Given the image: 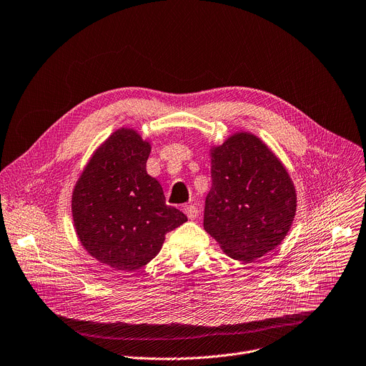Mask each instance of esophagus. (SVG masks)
Wrapping results in <instances>:
<instances>
[{"mask_svg":"<svg viewBox=\"0 0 366 366\" xmlns=\"http://www.w3.org/2000/svg\"><path fill=\"white\" fill-rule=\"evenodd\" d=\"M184 212L187 214V217H188L189 219H195V218L198 217V214H199V209H198L197 205L191 204V205H185V207H184Z\"/></svg>","mask_w":366,"mask_h":366,"instance_id":"34e87169","label":"esophagus"}]
</instances>
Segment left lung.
<instances>
[{"label":"left lung","mask_w":366,"mask_h":366,"mask_svg":"<svg viewBox=\"0 0 366 366\" xmlns=\"http://www.w3.org/2000/svg\"><path fill=\"white\" fill-rule=\"evenodd\" d=\"M211 179L204 228L227 256L253 262L280 244L296 214V191L259 138L241 132L214 148Z\"/></svg>","instance_id":"obj_1"}]
</instances>
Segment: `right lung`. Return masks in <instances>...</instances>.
<instances>
[{"mask_svg": "<svg viewBox=\"0 0 366 366\" xmlns=\"http://www.w3.org/2000/svg\"><path fill=\"white\" fill-rule=\"evenodd\" d=\"M151 145L132 129L116 131L77 181L71 212L90 256L113 270L134 272L161 250L165 234L187 221L167 205L161 184L148 175Z\"/></svg>", "mask_w": 366, "mask_h": 366, "instance_id": "right-lung-1", "label": "right lung"}]
</instances>
